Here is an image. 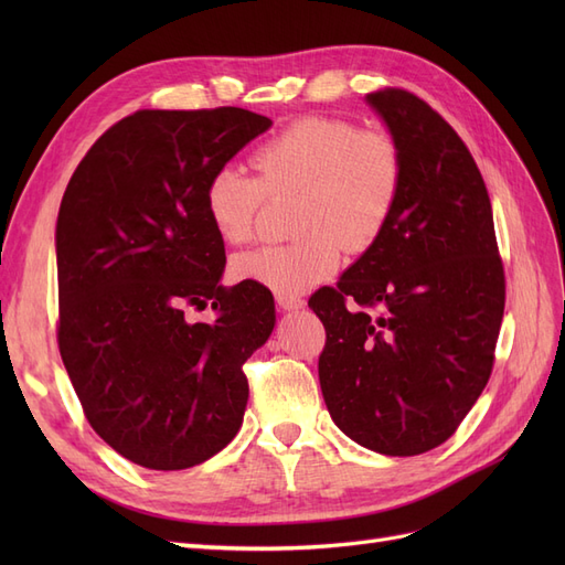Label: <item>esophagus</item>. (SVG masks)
I'll list each match as a JSON object with an SVG mask.
<instances>
[{
    "instance_id": "obj_1",
    "label": "esophagus",
    "mask_w": 565,
    "mask_h": 565,
    "mask_svg": "<svg viewBox=\"0 0 565 565\" xmlns=\"http://www.w3.org/2000/svg\"><path fill=\"white\" fill-rule=\"evenodd\" d=\"M276 303H278V309H282V311L303 309V299L297 297V295H276Z\"/></svg>"
}]
</instances>
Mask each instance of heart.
I'll list each match as a JSON object with an SVG mask.
<instances>
[{
  "label": "heart",
  "mask_w": 565,
  "mask_h": 565,
  "mask_svg": "<svg viewBox=\"0 0 565 565\" xmlns=\"http://www.w3.org/2000/svg\"><path fill=\"white\" fill-rule=\"evenodd\" d=\"M256 179L218 167L204 185V212L231 245L252 241L268 198L295 195V243L235 256V278L303 292L332 278L344 247L365 252L380 241L403 191L405 160L396 134L358 127L347 117L303 115L252 152Z\"/></svg>",
  "instance_id": "b5f03b06"
}]
</instances>
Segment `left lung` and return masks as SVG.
Listing matches in <instances>:
<instances>
[{"label":"left lung","instance_id":"8db88e82","mask_svg":"<svg viewBox=\"0 0 565 565\" xmlns=\"http://www.w3.org/2000/svg\"><path fill=\"white\" fill-rule=\"evenodd\" d=\"M403 148L386 231L309 306L324 324L318 377L334 424L367 450L446 443L486 388L504 316L488 188L457 131L405 89L367 94Z\"/></svg>","mask_w":565,"mask_h":565}]
</instances>
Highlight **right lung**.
Returning <instances> with one entry per match:
<instances>
[{
    "label": "right lung",
    "mask_w": 565,
    "mask_h": 565,
    "mask_svg": "<svg viewBox=\"0 0 565 565\" xmlns=\"http://www.w3.org/2000/svg\"><path fill=\"white\" fill-rule=\"evenodd\" d=\"M273 122L243 108L136 110L89 148L56 221L58 349L92 429L156 471L202 465L241 429L243 365L266 344V287H224L204 212L218 167ZM185 308H212L191 323Z\"/></svg>",
    "instance_id": "obj_1"
}]
</instances>
